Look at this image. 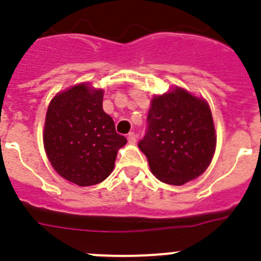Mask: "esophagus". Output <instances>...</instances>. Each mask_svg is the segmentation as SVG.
<instances>
[{
    "instance_id": "1",
    "label": "esophagus",
    "mask_w": 261,
    "mask_h": 261,
    "mask_svg": "<svg viewBox=\"0 0 261 261\" xmlns=\"http://www.w3.org/2000/svg\"><path fill=\"white\" fill-rule=\"evenodd\" d=\"M136 138H137V137H136V133L135 132H130V133H129V135H128V142H129V144H136Z\"/></svg>"
}]
</instances>
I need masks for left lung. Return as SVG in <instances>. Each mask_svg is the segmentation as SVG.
<instances>
[{"mask_svg": "<svg viewBox=\"0 0 261 261\" xmlns=\"http://www.w3.org/2000/svg\"><path fill=\"white\" fill-rule=\"evenodd\" d=\"M147 130L138 147L158 180L183 186L209 167L217 145L208 102L175 86L151 98Z\"/></svg>", "mask_w": 261, "mask_h": 261, "instance_id": "obj_1", "label": "left lung"}]
</instances>
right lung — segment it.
Masks as SVG:
<instances>
[{"mask_svg": "<svg viewBox=\"0 0 261 261\" xmlns=\"http://www.w3.org/2000/svg\"><path fill=\"white\" fill-rule=\"evenodd\" d=\"M102 89L89 82L53 96L45 115L43 142L55 171L81 187L98 184L114 171L117 150L126 144L103 111Z\"/></svg>", "mask_w": 261, "mask_h": 261, "instance_id": "right-lung-1", "label": "right lung"}]
</instances>
